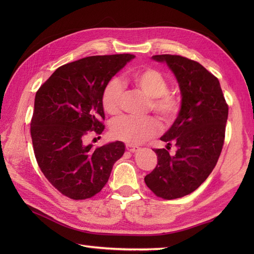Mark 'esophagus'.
Masks as SVG:
<instances>
[{"instance_id":"obj_1","label":"esophagus","mask_w":254,"mask_h":254,"mask_svg":"<svg viewBox=\"0 0 254 254\" xmlns=\"http://www.w3.org/2000/svg\"><path fill=\"white\" fill-rule=\"evenodd\" d=\"M127 149L128 150V152L131 153H135L137 152V150H139V147L138 146H135V145H132V144H127Z\"/></svg>"}]
</instances>
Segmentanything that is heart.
I'll use <instances>...</instances> for the list:
<instances>
[{
    "mask_svg": "<svg viewBox=\"0 0 254 254\" xmlns=\"http://www.w3.org/2000/svg\"><path fill=\"white\" fill-rule=\"evenodd\" d=\"M133 83L149 97V108L166 123L177 118L181 108L180 97L168 91V80L164 74L153 67L138 69L131 76ZM123 87L120 80L112 78L106 84L101 94V106L109 115L120 111ZM110 130L115 138L127 144H139L156 135L160 130L159 122L154 117L123 116L112 121Z\"/></svg>",
    "mask_w": 254,
    "mask_h": 254,
    "instance_id": "obj_1",
    "label": "heart"
}]
</instances>
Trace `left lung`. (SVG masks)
<instances>
[{"label":"left lung","mask_w":254,"mask_h":254,"mask_svg":"<svg viewBox=\"0 0 254 254\" xmlns=\"http://www.w3.org/2000/svg\"><path fill=\"white\" fill-rule=\"evenodd\" d=\"M152 59L166 63L175 74L181 108L174 124L160 137L167 148L176 144V154L155 149L158 163L144 180L157 196L174 199L195 191L216 166L224 145L228 106L219 80L199 63L171 55Z\"/></svg>","instance_id":"1"}]
</instances>
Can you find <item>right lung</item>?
<instances>
[{"label": "right lung", "instance_id": "1", "mask_svg": "<svg viewBox=\"0 0 254 254\" xmlns=\"http://www.w3.org/2000/svg\"><path fill=\"white\" fill-rule=\"evenodd\" d=\"M135 58L94 56L57 68L35 97L30 123L34 152L41 171L63 195L85 199L101 191L126 146L120 141L93 148L90 131H104L101 94L106 84Z\"/></svg>", "mask_w": 254, "mask_h": 254}]
</instances>
